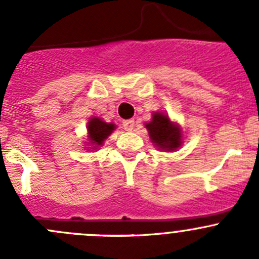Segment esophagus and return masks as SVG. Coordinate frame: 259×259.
Masks as SVG:
<instances>
[{
	"label": "esophagus",
	"instance_id": "1",
	"mask_svg": "<svg viewBox=\"0 0 259 259\" xmlns=\"http://www.w3.org/2000/svg\"><path fill=\"white\" fill-rule=\"evenodd\" d=\"M122 126H124V129L127 130V132H132L135 126V121L133 119L124 120V121H122Z\"/></svg>",
	"mask_w": 259,
	"mask_h": 259
}]
</instances>
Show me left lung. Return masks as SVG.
Wrapping results in <instances>:
<instances>
[{
  "label": "left lung",
  "instance_id": "8db88e82",
  "mask_svg": "<svg viewBox=\"0 0 259 259\" xmlns=\"http://www.w3.org/2000/svg\"><path fill=\"white\" fill-rule=\"evenodd\" d=\"M149 132L151 142L156 146L165 150H176L182 144V134L180 129L174 125L168 117V115L155 113L153 120L145 125Z\"/></svg>",
  "mask_w": 259,
  "mask_h": 259
}]
</instances>
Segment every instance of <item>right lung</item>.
<instances>
[{"label": "right lung", "instance_id": "add662e5", "mask_svg": "<svg viewBox=\"0 0 259 259\" xmlns=\"http://www.w3.org/2000/svg\"><path fill=\"white\" fill-rule=\"evenodd\" d=\"M115 129L114 124H108V122L103 121L99 117H93L89 121L88 130H89V138L91 140V144L94 145H101L104 140L111 134V132Z\"/></svg>", "mask_w": 259, "mask_h": 259}]
</instances>
